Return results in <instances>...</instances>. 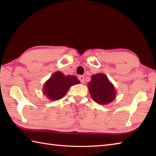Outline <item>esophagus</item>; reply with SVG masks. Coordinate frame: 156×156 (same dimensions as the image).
<instances>
[{"mask_svg":"<svg viewBox=\"0 0 156 156\" xmlns=\"http://www.w3.org/2000/svg\"><path fill=\"white\" fill-rule=\"evenodd\" d=\"M78 79H79V80L82 82V83H84V76H82V75L78 76Z\"/></svg>","mask_w":156,"mask_h":156,"instance_id":"esophagus-1","label":"esophagus"}]
</instances>
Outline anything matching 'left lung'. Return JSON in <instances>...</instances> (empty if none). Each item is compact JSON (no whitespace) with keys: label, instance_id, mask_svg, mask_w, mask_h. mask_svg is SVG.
I'll return each mask as SVG.
<instances>
[{"label":"left lung","instance_id":"1","mask_svg":"<svg viewBox=\"0 0 156 156\" xmlns=\"http://www.w3.org/2000/svg\"><path fill=\"white\" fill-rule=\"evenodd\" d=\"M88 90L92 99L101 105L110 103L116 94L113 85L103 74L92 76L91 81L88 83Z\"/></svg>","mask_w":156,"mask_h":156}]
</instances>
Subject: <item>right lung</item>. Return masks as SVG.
Instances as JSON below:
<instances>
[{"label": "right lung", "mask_w": 156, "mask_h": 156, "mask_svg": "<svg viewBox=\"0 0 156 156\" xmlns=\"http://www.w3.org/2000/svg\"><path fill=\"white\" fill-rule=\"evenodd\" d=\"M80 83L74 76H64L60 72H56L45 82L44 93L51 101H57L64 97L71 86Z\"/></svg>", "instance_id": "right-lung-1"}]
</instances>
